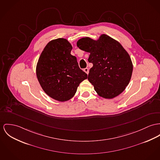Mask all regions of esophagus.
I'll list each match as a JSON object with an SVG mask.
<instances>
[{
	"instance_id": "esophagus-1",
	"label": "esophagus",
	"mask_w": 160,
	"mask_h": 160,
	"mask_svg": "<svg viewBox=\"0 0 160 160\" xmlns=\"http://www.w3.org/2000/svg\"><path fill=\"white\" fill-rule=\"evenodd\" d=\"M83 71H84V72H85L87 74H88V73H89V69H88V68H85V69H83Z\"/></svg>"
}]
</instances>
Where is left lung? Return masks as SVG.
I'll list each match as a JSON object with an SVG mask.
<instances>
[{
    "label": "left lung",
    "instance_id": "1",
    "mask_svg": "<svg viewBox=\"0 0 160 160\" xmlns=\"http://www.w3.org/2000/svg\"><path fill=\"white\" fill-rule=\"evenodd\" d=\"M77 46L90 53L88 62L93 66L88 79L98 96L112 98L125 90L133 72V64L122 45L110 37L103 34L98 40L89 37L80 39Z\"/></svg>",
    "mask_w": 160,
    "mask_h": 160
}]
</instances>
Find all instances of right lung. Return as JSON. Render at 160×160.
Wrapping results in <instances>:
<instances>
[{
    "instance_id": "1",
    "label": "right lung",
    "mask_w": 160,
    "mask_h": 160,
    "mask_svg": "<svg viewBox=\"0 0 160 160\" xmlns=\"http://www.w3.org/2000/svg\"><path fill=\"white\" fill-rule=\"evenodd\" d=\"M72 49L66 39L52 40L37 62V78L41 88L51 98L60 102L73 98L80 83L88 78L77 58L71 54Z\"/></svg>"
}]
</instances>
